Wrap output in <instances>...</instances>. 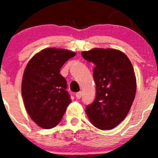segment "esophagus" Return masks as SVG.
Segmentation results:
<instances>
[{
	"label": "esophagus",
	"mask_w": 158,
	"mask_h": 158,
	"mask_svg": "<svg viewBox=\"0 0 158 158\" xmlns=\"http://www.w3.org/2000/svg\"><path fill=\"white\" fill-rule=\"evenodd\" d=\"M82 96V93L81 92H79V93H76V98L77 99H81Z\"/></svg>",
	"instance_id": "1"
}]
</instances>
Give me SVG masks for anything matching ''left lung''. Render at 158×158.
Segmentation results:
<instances>
[{
  "label": "left lung",
  "instance_id": "obj_1",
  "mask_svg": "<svg viewBox=\"0 0 158 158\" xmlns=\"http://www.w3.org/2000/svg\"><path fill=\"white\" fill-rule=\"evenodd\" d=\"M81 55L96 65V96L86 107L88 118L98 129H113L126 118L135 100L137 86L133 65L126 54L115 49L93 48L82 51Z\"/></svg>",
  "mask_w": 158,
  "mask_h": 158
}]
</instances>
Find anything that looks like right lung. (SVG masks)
I'll list each match as a JSON object with an SVG mask.
<instances>
[{
  "mask_svg": "<svg viewBox=\"0 0 158 158\" xmlns=\"http://www.w3.org/2000/svg\"><path fill=\"white\" fill-rule=\"evenodd\" d=\"M75 54L65 49L50 47L35 54L26 65L21 85L23 104L29 116L40 127H56L71 103L65 90L66 81L59 73Z\"/></svg>",
  "mask_w": 158,
  "mask_h": 158,
  "instance_id": "obj_1",
  "label": "right lung"
}]
</instances>
